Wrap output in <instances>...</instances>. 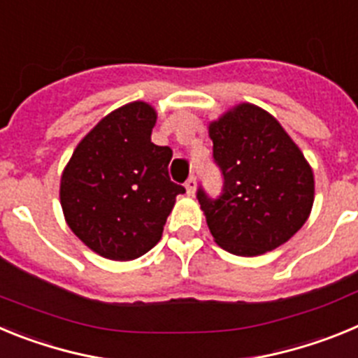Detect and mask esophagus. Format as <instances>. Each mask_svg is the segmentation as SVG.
Segmentation results:
<instances>
[{
    "label": "esophagus",
    "mask_w": 358,
    "mask_h": 358,
    "mask_svg": "<svg viewBox=\"0 0 358 358\" xmlns=\"http://www.w3.org/2000/svg\"><path fill=\"white\" fill-rule=\"evenodd\" d=\"M186 186V192H188V195H194L195 194V188H197V181H195L194 176L188 177V181L185 182Z\"/></svg>",
    "instance_id": "1"
}]
</instances>
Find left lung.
Instances as JSON below:
<instances>
[{
  "label": "left lung",
  "mask_w": 358,
  "mask_h": 358,
  "mask_svg": "<svg viewBox=\"0 0 358 358\" xmlns=\"http://www.w3.org/2000/svg\"><path fill=\"white\" fill-rule=\"evenodd\" d=\"M222 192L197 199L215 242L238 256L280 248L301 229L314 204V173L280 123L242 103L210 125Z\"/></svg>",
  "instance_id": "left-lung-1"
}]
</instances>
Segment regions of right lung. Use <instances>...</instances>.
<instances>
[{
    "mask_svg": "<svg viewBox=\"0 0 358 358\" xmlns=\"http://www.w3.org/2000/svg\"><path fill=\"white\" fill-rule=\"evenodd\" d=\"M156 110L132 102L107 115L73 152L61 179L66 222L109 260H134L161 240L185 186L169 176L172 148L150 141Z\"/></svg>",
    "mask_w": 358,
    "mask_h": 358,
    "instance_id": "add662e5",
    "label": "right lung"
}]
</instances>
